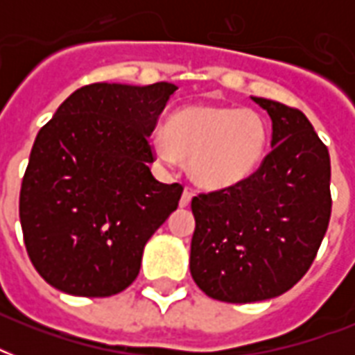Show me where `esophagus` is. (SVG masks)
I'll return each instance as SVG.
<instances>
[{
  "mask_svg": "<svg viewBox=\"0 0 355 355\" xmlns=\"http://www.w3.org/2000/svg\"><path fill=\"white\" fill-rule=\"evenodd\" d=\"M191 197H193V193H191L189 189H184L182 197H180V202H178V205H180V208H188L189 202H191Z\"/></svg>",
  "mask_w": 355,
  "mask_h": 355,
  "instance_id": "obj_1",
  "label": "esophagus"
}]
</instances>
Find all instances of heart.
Here are the masks:
<instances>
[{"label": "heart", "instance_id": "heart-1", "mask_svg": "<svg viewBox=\"0 0 355 355\" xmlns=\"http://www.w3.org/2000/svg\"><path fill=\"white\" fill-rule=\"evenodd\" d=\"M269 123L256 110L191 105L178 108L150 150L167 167L188 158L189 175L206 189H228L252 177L269 145Z\"/></svg>", "mask_w": 355, "mask_h": 355}]
</instances>
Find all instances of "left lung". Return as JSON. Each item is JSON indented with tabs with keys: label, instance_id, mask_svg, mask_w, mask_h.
<instances>
[{
	"label": "left lung",
	"instance_id": "1",
	"mask_svg": "<svg viewBox=\"0 0 355 355\" xmlns=\"http://www.w3.org/2000/svg\"><path fill=\"white\" fill-rule=\"evenodd\" d=\"M252 101L272 121V150L239 186L191 200V276L230 304L289 291L313 263L331 214L330 155L313 125L297 108Z\"/></svg>",
	"mask_w": 355,
	"mask_h": 355
}]
</instances>
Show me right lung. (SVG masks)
I'll list each match as a JSON object with an SVG mask.
<instances>
[{
	"instance_id": "obj_1",
	"label": "right lung",
	"mask_w": 355,
	"mask_h": 355,
	"mask_svg": "<svg viewBox=\"0 0 355 355\" xmlns=\"http://www.w3.org/2000/svg\"><path fill=\"white\" fill-rule=\"evenodd\" d=\"M177 86L75 90L40 128L19 191L31 261L58 291L110 297L139 272L149 237L177 210L180 184L149 169V136Z\"/></svg>"
}]
</instances>
